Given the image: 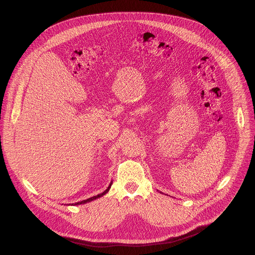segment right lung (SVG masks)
Returning <instances> with one entry per match:
<instances>
[{
	"instance_id": "add662e5",
	"label": "right lung",
	"mask_w": 255,
	"mask_h": 255,
	"mask_svg": "<svg viewBox=\"0 0 255 255\" xmlns=\"http://www.w3.org/2000/svg\"><path fill=\"white\" fill-rule=\"evenodd\" d=\"M111 186H112V181L110 183V185H109V187L106 189V191H104L103 193H101V194H99V195H97V196H94V197H92V198H89V199H87V200H84V201H81V202H77V203H75V204H71V206L72 205H82V204H87V203H90V202H92V201H94V200H97V199H99V198H101V197H103L104 195H106L108 192H109V190L111 189Z\"/></svg>"
}]
</instances>
